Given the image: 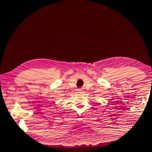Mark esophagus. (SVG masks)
<instances>
[{
	"instance_id": "esophagus-1",
	"label": "esophagus",
	"mask_w": 152,
	"mask_h": 152,
	"mask_svg": "<svg viewBox=\"0 0 152 152\" xmlns=\"http://www.w3.org/2000/svg\"><path fill=\"white\" fill-rule=\"evenodd\" d=\"M82 91H83V90H82V89H77V92H79V93L82 92Z\"/></svg>"
}]
</instances>
